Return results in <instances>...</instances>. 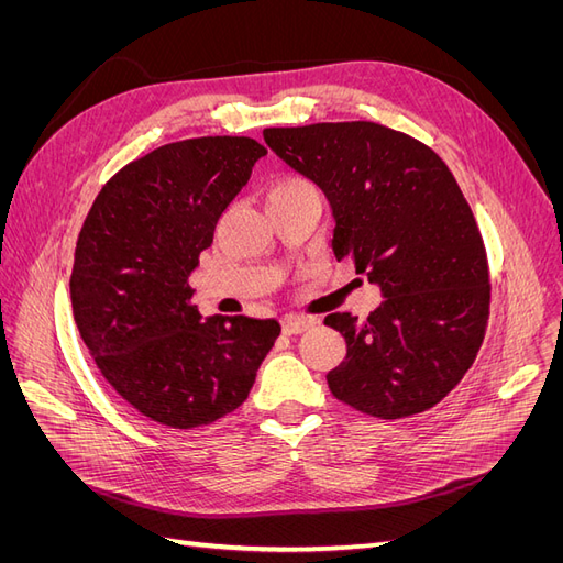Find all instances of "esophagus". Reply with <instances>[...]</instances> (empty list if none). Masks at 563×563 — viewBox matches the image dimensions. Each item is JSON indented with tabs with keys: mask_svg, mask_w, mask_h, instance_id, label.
I'll use <instances>...</instances> for the list:
<instances>
[{
	"mask_svg": "<svg viewBox=\"0 0 563 563\" xmlns=\"http://www.w3.org/2000/svg\"><path fill=\"white\" fill-rule=\"evenodd\" d=\"M312 327V319H305V317H294L288 314L282 319V329L286 335H298L302 331H308Z\"/></svg>",
	"mask_w": 563,
	"mask_h": 563,
	"instance_id": "1",
	"label": "esophagus"
}]
</instances>
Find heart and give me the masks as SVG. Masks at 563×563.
<instances>
[{
	"instance_id": "1",
	"label": "heart",
	"mask_w": 563,
	"mask_h": 563,
	"mask_svg": "<svg viewBox=\"0 0 563 563\" xmlns=\"http://www.w3.org/2000/svg\"><path fill=\"white\" fill-rule=\"evenodd\" d=\"M314 187L300 178V176H284L269 185L267 201L269 199H286V197H298V195H312Z\"/></svg>"
}]
</instances>
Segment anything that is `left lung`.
<instances>
[{
  "mask_svg": "<svg viewBox=\"0 0 563 563\" xmlns=\"http://www.w3.org/2000/svg\"><path fill=\"white\" fill-rule=\"evenodd\" d=\"M333 216L331 249L385 298L364 321L327 317L347 343L333 397L395 420L432 408L465 376L488 319V265L470 203L437 152L373 122L265 129Z\"/></svg>",
  "mask_w": 563,
  "mask_h": 563,
  "instance_id": "8db88e82",
  "label": "left lung"
}]
</instances>
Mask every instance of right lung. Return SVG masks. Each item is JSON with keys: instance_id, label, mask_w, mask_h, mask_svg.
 Here are the masks:
<instances>
[{"instance_id": "obj_1", "label": "right lung", "mask_w": 563, "mask_h": 563, "mask_svg": "<svg viewBox=\"0 0 563 563\" xmlns=\"http://www.w3.org/2000/svg\"><path fill=\"white\" fill-rule=\"evenodd\" d=\"M265 155L244 135L162 145L110 178L79 232V335L117 395L166 428L240 408L282 333L275 319L201 317L190 286L218 220Z\"/></svg>"}]
</instances>
